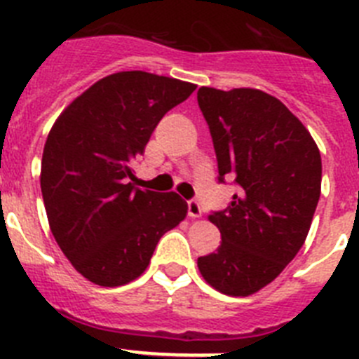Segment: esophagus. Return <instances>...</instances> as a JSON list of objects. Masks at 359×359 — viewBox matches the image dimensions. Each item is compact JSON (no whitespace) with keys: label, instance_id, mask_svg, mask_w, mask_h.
Segmentation results:
<instances>
[{"label":"esophagus","instance_id":"obj_1","mask_svg":"<svg viewBox=\"0 0 359 359\" xmlns=\"http://www.w3.org/2000/svg\"><path fill=\"white\" fill-rule=\"evenodd\" d=\"M203 210L201 207H199V203L196 201V199H190L189 201V217L196 219V217H201Z\"/></svg>","mask_w":359,"mask_h":359}]
</instances>
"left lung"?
<instances>
[{
	"instance_id": "left-lung-1",
	"label": "left lung",
	"mask_w": 359,
	"mask_h": 359,
	"mask_svg": "<svg viewBox=\"0 0 359 359\" xmlns=\"http://www.w3.org/2000/svg\"><path fill=\"white\" fill-rule=\"evenodd\" d=\"M219 182L239 185L223 212L208 215L221 246L199 257L214 290L248 297L273 282L306 243L322 187V158L304 123L278 98L252 88H199Z\"/></svg>"
}]
</instances>
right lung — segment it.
I'll use <instances>...</instances> for the list:
<instances>
[{"label":"right lung","mask_w":359,"mask_h":359,"mask_svg":"<svg viewBox=\"0 0 359 359\" xmlns=\"http://www.w3.org/2000/svg\"><path fill=\"white\" fill-rule=\"evenodd\" d=\"M196 84L147 72L100 79L55 120L41 161V192L50 230L73 268L104 287L145 271L158 241L187 215L176 192L133 185L163 115Z\"/></svg>","instance_id":"1"}]
</instances>
